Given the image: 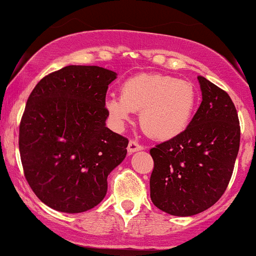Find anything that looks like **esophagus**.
<instances>
[{"label": "esophagus", "instance_id": "esophagus-1", "mask_svg": "<svg viewBox=\"0 0 256 256\" xmlns=\"http://www.w3.org/2000/svg\"><path fill=\"white\" fill-rule=\"evenodd\" d=\"M142 148H144L142 144L136 142L135 140H130V142H128V154H132V152L140 151V150H142Z\"/></svg>", "mask_w": 256, "mask_h": 256}]
</instances>
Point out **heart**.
<instances>
[{"label":"heart","mask_w":256,"mask_h":256,"mask_svg":"<svg viewBox=\"0 0 256 256\" xmlns=\"http://www.w3.org/2000/svg\"><path fill=\"white\" fill-rule=\"evenodd\" d=\"M121 96L106 98V109L118 126L140 112L141 128L154 138L168 140L190 124L197 102L192 82L164 74H140L122 82Z\"/></svg>","instance_id":"b5f03b06"}]
</instances>
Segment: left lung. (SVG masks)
Returning <instances> with one entry per match:
<instances>
[{
	"instance_id": "obj_1",
	"label": "left lung",
	"mask_w": 256,
	"mask_h": 256,
	"mask_svg": "<svg viewBox=\"0 0 256 256\" xmlns=\"http://www.w3.org/2000/svg\"><path fill=\"white\" fill-rule=\"evenodd\" d=\"M202 102L188 128L150 150V196L157 208L188 216L210 208L224 194L239 151L240 126L228 92L198 76Z\"/></svg>"
}]
</instances>
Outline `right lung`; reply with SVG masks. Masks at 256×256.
<instances>
[{"label": "right lung", "mask_w": 256, "mask_h": 256, "mask_svg": "<svg viewBox=\"0 0 256 256\" xmlns=\"http://www.w3.org/2000/svg\"><path fill=\"white\" fill-rule=\"evenodd\" d=\"M116 73L68 66L40 79L20 124L23 174L48 207L82 213L104 200L108 176L124 161L128 140L105 126L108 86Z\"/></svg>", "instance_id": "obj_1"}]
</instances>
